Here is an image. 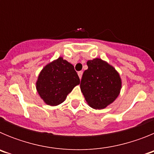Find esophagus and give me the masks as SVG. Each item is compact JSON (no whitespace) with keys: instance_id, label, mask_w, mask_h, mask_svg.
<instances>
[{"instance_id":"1","label":"esophagus","mask_w":154,"mask_h":154,"mask_svg":"<svg viewBox=\"0 0 154 154\" xmlns=\"http://www.w3.org/2000/svg\"><path fill=\"white\" fill-rule=\"evenodd\" d=\"M82 73H83V72H82V71H80V72H78V75H79V79L82 78Z\"/></svg>"}]
</instances>
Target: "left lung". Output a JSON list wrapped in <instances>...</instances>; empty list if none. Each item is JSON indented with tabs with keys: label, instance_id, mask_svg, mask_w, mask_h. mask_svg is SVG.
I'll return each instance as SVG.
<instances>
[{
	"label": "left lung",
	"instance_id": "1",
	"mask_svg": "<svg viewBox=\"0 0 154 154\" xmlns=\"http://www.w3.org/2000/svg\"><path fill=\"white\" fill-rule=\"evenodd\" d=\"M80 88L85 101L92 108L103 109L113 103L120 93L122 80L115 68L101 58L87 62Z\"/></svg>",
	"mask_w": 154,
	"mask_h": 154
}]
</instances>
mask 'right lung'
I'll return each mask as SVG.
<instances>
[{
    "label": "right lung",
    "instance_id": "right-lung-1",
    "mask_svg": "<svg viewBox=\"0 0 154 154\" xmlns=\"http://www.w3.org/2000/svg\"><path fill=\"white\" fill-rule=\"evenodd\" d=\"M79 83V77L74 66L59 57L41 71L36 82V89L46 104L55 106L63 103L74 87Z\"/></svg>",
    "mask_w": 154,
    "mask_h": 154
}]
</instances>
